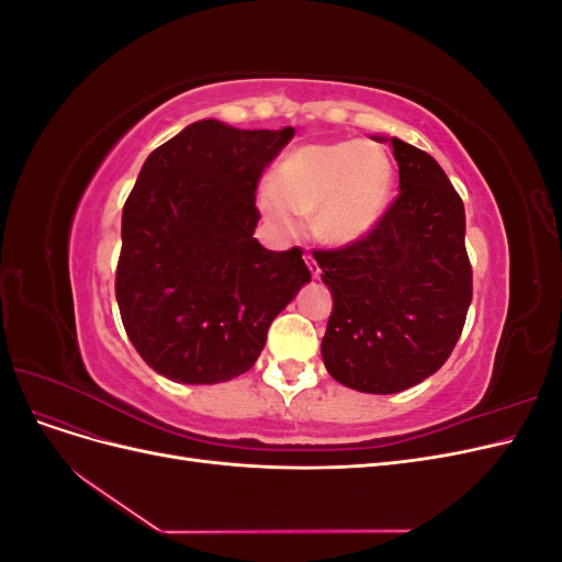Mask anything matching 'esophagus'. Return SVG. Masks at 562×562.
Masks as SVG:
<instances>
[{"label":"esophagus","instance_id":"esophagus-1","mask_svg":"<svg viewBox=\"0 0 562 562\" xmlns=\"http://www.w3.org/2000/svg\"><path fill=\"white\" fill-rule=\"evenodd\" d=\"M304 260H307V267H310V271H312V277H314V279H318V274H321V267H318V262L312 258V255H304Z\"/></svg>","mask_w":562,"mask_h":562}]
</instances>
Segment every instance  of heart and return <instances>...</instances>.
I'll use <instances>...</instances> for the list:
<instances>
[{
	"instance_id": "heart-1",
	"label": "heart",
	"mask_w": 562,
	"mask_h": 562,
	"mask_svg": "<svg viewBox=\"0 0 562 562\" xmlns=\"http://www.w3.org/2000/svg\"><path fill=\"white\" fill-rule=\"evenodd\" d=\"M391 192L394 164L382 147L363 140L310 143L281 159L274 182L260 187L258 209L281 236L300 232V214L314 215L316 236L347 246L380 225Z\"/></svg>"
}]
</instances>
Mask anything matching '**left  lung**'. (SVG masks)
Returning <instances> with one entry per match:
<instances>
[{"mask_svg":"<svg viewBox=\"0 0 562 562\" xmlns=\"http://www.w3.org/2000/svg\"><path fill=\"white\" fill-rule=\"evenodd\" d=\"M401 194L366 239L318 250L333 314L321 342L326 370L363 394H398L448 361L471 304L464 203L438 161L401 138Z\"/></svg>","mask_w":562,"mask_h":562,"instance_id":"1","label":"left lung"}]
</instances>
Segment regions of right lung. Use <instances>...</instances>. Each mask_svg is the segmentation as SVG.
Listing matches in <instances>:
<instances>
[{"mask_svg": "<svg viewBox=\"0 0 562 562\" xmlns=\"http://www.w3.org/2000/svg\"><path fill=\"white\" fill-rule=\"evenodd\" d=\"M295 135L201 119L145 159L122 213L116 304L143 361L182 384L239 378L304 283L302 250L252 239L265 166Z\"/></svg>", "mask_w": 562, "mask_h": 562, "instance_id": "1", "label": "right lung"}]
</instances>
